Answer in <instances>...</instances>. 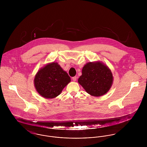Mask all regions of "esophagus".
<instances>
[{
    "mask_svg": "<svg viewBox=\"0 0 147 147\" xmlns=\"http://www.w3.org/2000/svg\"><path fill=\"white\" fill-rule=\"evenodd\" d=\"M77 77L76 76H75V77H73L72 78V79H73V80L74 81V82H76V80H77Z\"/></svg>",
    "mask_w": 147,
    "mask_h": 147,
    "instance_id": "esophagus-1",
    "label": "esophagus"
}]
</instances>
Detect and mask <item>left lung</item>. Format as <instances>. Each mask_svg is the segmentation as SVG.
<instances>
[{"mask_svg":"<svg viewBox=\"0 0 147 147\" xmlns=\"http://www.w3.org/2000/svg\"><path fill=\"white\" fill-rule=\"evenodd\" d=\"M82 73L78 82L91 96H102L112 86L113 78L111 70L100 61L86 63L83 67Z\"/></svg>","mask_w":147,"mask_h":147,"instance_id":"left-lung-1","label":"left lung"}]
</instances>
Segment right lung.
<instances>
[{
    "label": "right lung",
    "mask_w": 147,
    "mask_h": 147,
    "mask_svg": "<svg viewBox=\"0 0 147 147\" xmlns=\"http://www.w3.org/2000/svg\"><path fill=\"white\" fill-rule=\"evenodd\" d=\"M70 78L57 62L49 63L35 75L34 83L37 92L45 98H53L61 94L70 82Z\"/></svg>",
    "instance_id": "add662e5"
}]
</instances>
